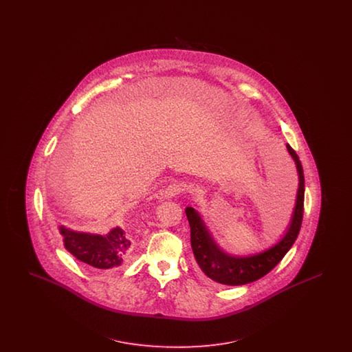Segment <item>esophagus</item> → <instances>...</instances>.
<instances>
[{
  "label": "esophagus",
  "mask_w": 352,
  "mask_h": 352,
  "mask_svg": "<svg viewBox=\"0 0 352 352\" xmlns=\"http://www.w3.org/2000/svg\"><path fill=\"white\" fill-rule=\"evenodd\" d=\"M184 186L181 184H168V187L162 191V195L165 198H174L177 195H181L184 192Z\"/></svg>",
  "instance_id": "esophagus-1"
}]
</instances>
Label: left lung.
Masks as SVG:
<instances>
[{"label": "left lung", "mask_w": 352, "mask_h": 352, "mask_svg": "<svg viewBox=\"0 0 352 352\" xmlns=\"http://www.w3.org/2000/svg\"><path fill=\"white\" fill-rule=\"evenodd\" d=\"M287 151L293 160L296 161L298 175H300V186L297 194V204L294 208V215L290 224V228L284 239L264 253L251 256V257H231L220 251L217 244L212 241L208 231L206 230L199 214L191 208H186V217L190 224L191 232V248L197 264L199 265L201 272L212 281L218 284L245 285L257 281L258 278L268 274L283 258L287 251L294 244L301 230L302 219H303V201H305V177L303 168L298 154L290 146L286 145Z\"/></svg>", "instance_id": "8db88e82"}]
</instances>
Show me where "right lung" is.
Here are the masks:
<instances>
[{
  "label": "right lung",
  "mask_w": 352,
  "mask_h": 352,
  "mask_svg": "<svg viewBox=\"0 0 352 352\" xmlns=\"http://www.w3.org/2000/svg\"><path fill=\"white\" fill-rule=\"evenodd\" d=\"M60 234L65 237L66 250L94 268H118L126 261L132 252V243L121 228L100 236L74 232L60 227Z\"/></svg>",
  "instance_id": "add662e5"
}]
</instances>
